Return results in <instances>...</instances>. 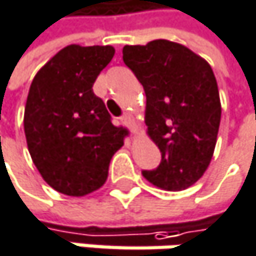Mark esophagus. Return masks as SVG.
I'll use <instances>...</instances> for the list:
<instances>
[{"label": "esophagus", "mask_w": 256, "mask_h": 256, "mask_svg": "<svg viewBox=\"0 0 256 256\" xmlns=\"http://www.w3.org/2000/svg\"><path fill=\"white\" fill-rule=\"evenodd\" d=\"M121 122L124 124V126H127V127H129V129H130V132L132 134H136L138 132V129H136V126H135V121L132 120V116L130 115H124L122 118H121Z\"/></svg>", "instance_id": "obj_1"}]
</instances>
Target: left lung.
I'll return each instance as SVG.
<instances>
[{
	"label": "left lung",
	"instance_id": "left-lung-1",
	"mask_svg": "<svg viewBox=\"0 0 256 256\" xmlns=\"http://www.w3.org/2000/svg\"><path fill=\"white\" fill-rule=\"evenodd\" d=\"M124 64L142 84L147 135L162 153L142 176L164 190H184L207 171L220 124V98L210 64L189 48L153 40L122 48Z\"/></svg>",
	"mask_w": 256,
	"mask_h": 256
}]
</instances>
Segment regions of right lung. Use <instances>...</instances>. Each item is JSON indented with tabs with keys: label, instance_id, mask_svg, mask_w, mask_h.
Returning a JSON list of instances; mask_svg holds the SVG:
<instances>
[{
	"label": "right lung",
	"instance_id": "obj_1",
	"mask_svg": "<svg viewBox=\"0 0 256 256\" xmlns=\"http://www.w3.org/2000/svg\"><path fill=\"white\" fill-rule=\"evenodd\" d=\"M112 46L68 44L34 76L24 130L43 180L56 192L84 196L100 189L127 129L116 127L92 85L110 62Z\"/></svg>",
	"mask_w": 256,
	"mask_h": 256
}]
</instances>
